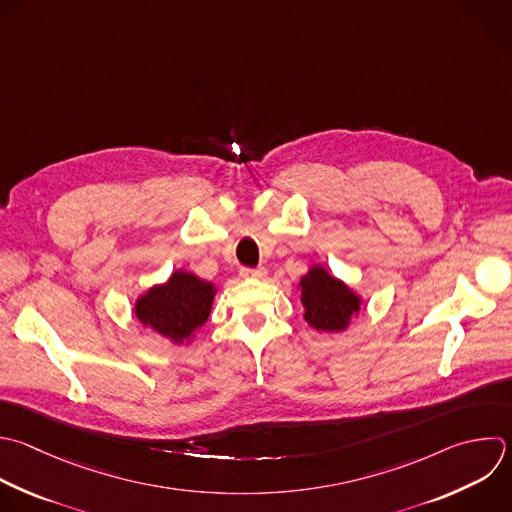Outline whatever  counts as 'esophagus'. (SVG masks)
Listing matches in <instances>:
<instances>
[{
    "label": "esophagus",
    "mask_w": 512,
    "mask_h": 512,
    "mask_svg": "<svg viewBox=\"0 0 512 512\" xmlns=\"http://www.w3.org/2000/svg\"><path fill=\"white\" fill-rule=\"evenodd\" d=\"M242 278H264L266 276V268L258 266V268H242L240 270Z\"/></svg>",
    "instance_id": "obj_1"
}]
</instances>
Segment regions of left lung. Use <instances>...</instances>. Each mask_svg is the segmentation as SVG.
Instances as JSON below:
<instances>
[{
  "label": "left lung",
  "instance_id": "1",
  "mask_svg": "<svg viewBox=\"0 0 512 512\" xmlns=\"http://www.w3.org/2000/svg\"><path fill=\"white\" fill-rule=\"evenodd\" d=\"M304 320L320 332H342L360 312V296L322 266H312L300 278Z\"/></svg>",
  "mask_w": 512,
  "mask_h": 512
}]
</instances>
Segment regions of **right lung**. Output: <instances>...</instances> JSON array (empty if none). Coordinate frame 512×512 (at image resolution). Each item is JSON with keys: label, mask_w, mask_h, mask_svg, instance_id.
<instances>
[{"label": "right lung", "mask_w": 512, "mask_h": 512, "mask_svg": "<svg viewBox=\"0 0 512 512\" xmlns=\"http://www.w3.org/2000/svg\"><path fill=\"white\" fill-rule=\"evenodd\" d=\"M216 288L192 272L176 270L168 282L152 286L136 300V318L160 336L182 344L208 320Z\"/></svg>", "instance_id": "obj_1"}]
</instances>
